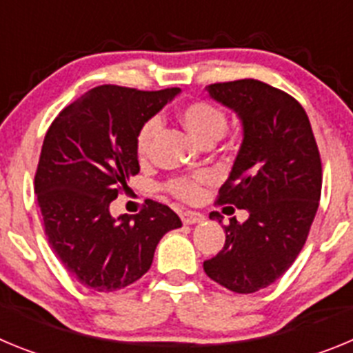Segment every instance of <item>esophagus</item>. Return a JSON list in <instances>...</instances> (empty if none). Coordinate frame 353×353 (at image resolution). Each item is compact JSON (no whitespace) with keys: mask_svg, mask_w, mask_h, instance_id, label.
<instances>
[{"mask_svg":"<svg viewBox=\"0 0 353 353\" xmlns=\"http://www.w3.org/2000/svg\"><path fill=\"white\" fill-rule=\"evenodd\" d=\"M203 221H205V215L199 214V212H192V210L182 212L183 224H198V223H203Z\"/></svg>","mask_w":353,"mask_h":353,"instance_id":"esophagus-1","label":"esophagus"}]
</instances>
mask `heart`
<instances>
[{
    "label": "heart",
    "instance_id": "heart-1",
    "mask_svg": "<svg viewBox=\"0 0 353 353\" xmlns=\"http://www.w3.org/2000/svg\"><path fill=\"white\" fill-rule=\"evenodd\" d=\"M180 121L183 129L191 134V138L199 145H214L217 139L223 138L226 132L228 118L223 109L210 102H191L180 109ZM159 130L157 118H148V120L139 127L136 134V154L139 159H146L150 154V146L154 141L155 134ZM208 182L207 174H198L192 179H176L170 183V191L179 198L192 201L201 194V183Z\"/></svg>",
    "mask_w": 353,
    "mask_h": 353
}]
</instances>
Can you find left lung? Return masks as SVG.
Wrapping results in <instances>:
<instances>
[{
  "label": "left lung",
  "instance_id": "left-lung-1",
  "mask_svg": "<svg viewBox=\"0 0 353 353\" xmlns=\"http://www.w3.org/2000/svg\"><path fill=\"white\" fill-rule=\"evenodd\" d=\"M207 92L242 123L219 203L249 217L230 219L224 248L203 269L224 288L254 293L279 279L304 248L322 192V162L310 118L288 93L256 79L215 83ZM210 217L223 221L217 212Z\"/></svg>",
  "mask_w": 353,
  "mask_h": 353
}]
</instances>
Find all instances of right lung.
Instances as JSON below:
<instances>
[{
    "mask_svg": "<svg viewBox=\"0 0 353 353\" xmlns=\"http://www.w3.org/2000/svg\"><path fill=\"white\" fill-rule=\"evenodd\" d=\"M180 95L97 86L61 111L49 127L35 174V194L49 245L81 285L114 292L138 281L159 240L182 221L148 199L139 214L113 217L109 203L139 173L136 134Z\"/></svg>",
    "mask_w": 353,
    "mask_h": 353,
    "instance_id": "obj_1",
    "label": "right lung"
}]
</instances>
